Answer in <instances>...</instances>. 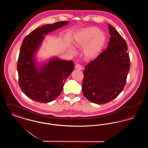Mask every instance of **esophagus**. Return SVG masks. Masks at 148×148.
<instances>
[{
	"label": "esophagus",
	"mask_w": 148,
	"mask_h": 148,
	"mask_svg": "<svg viewBox=\"0 0 148 148\" xmlns=\"http://www.w3.org/2000/svg\"><path fill=\"white\" fill-rule=\"evenodd\" d=\"M75 68L76 69H77V70H82L83 69V67H82V65H80V64H76L75 65Z\"/></svg>",
	"instance_id": "esophagus-1"
}]
</instances>
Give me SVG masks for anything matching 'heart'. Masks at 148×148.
<instances>
[{
	"instance_id": "obj_1",
	"label": "heart",
	"mask_w": 148,
	"mask_h": 148,
	"mask_svg": "<svg viewBox=\"0 0 148 148\" xmlns=\"http://www.w3.org/2000/svg\"><path fill=\"white\" fill-rule=\"evenodd\" d=\"M105 35L95 27L85 29L74 38L73 44L75 48H83L87 45L84 51V56L88 59H92L97 56L101 51L105 42ZM69 51L74 54L73 50Z\"/></svg>"
}]
</instances>
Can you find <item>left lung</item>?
<instances>
[{
  "label": "left lung",
  "mask_w": 148,
  "mask_h": 148,
  "mask_svg": "<svg viewBox=\"0 0 148 148\" xmlns=\"http://www.w3.org/2000/svg\"><path fill=\"white\" fill-rule=\"evenodd\" d=\"M111 36L108 45L83 71L82 92L93 103H108L123 91L130 69L127 44L116 29L108 24Z\"/></svg>",
  "instance_id": "1"
}]
</instances>
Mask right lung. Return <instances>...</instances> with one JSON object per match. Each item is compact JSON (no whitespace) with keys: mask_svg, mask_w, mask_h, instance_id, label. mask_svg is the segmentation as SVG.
Here are the masks:
<instances>
[{"mask_svg":"<svg viewBox=\"0 0 148 148\" xmlns=\"http://www.w3.org/2000/svg\"><path fill=\"white\" fill-rule=\"evenodd\" d=\"M69 23L58 21L35 29L22 42L17 64L19 84L23 92L35 101L49 103L56 99L74 68L72 61L53 57L40 64L35 58L44 35Z\"/></svg>","mask_w":148,"mask_h":148,"instance_id":"obj_1","label":"right lung"}]
</instances>
